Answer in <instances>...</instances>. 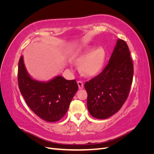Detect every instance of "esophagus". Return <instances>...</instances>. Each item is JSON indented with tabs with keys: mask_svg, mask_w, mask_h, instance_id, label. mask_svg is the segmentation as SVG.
<instances>
[{
	"mask_svg": "<svg viewBox=\"0 0 154 154\" xmlns=\"http://www.w3.org/2000/svg\"><path fill=\"white\" fill-rule=\"evenodd\" d=\"M77 83H78V85L79 87V88H80V89H82V88H83V83L82 81H78L77 82Z\"/></svg>",
	"mask_w": 154,
	"mask_h": 154,
	"instance_id": "34e87169",
	"label": "esophagus"
}]
</instances>
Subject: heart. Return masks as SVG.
<instances>
[{"mask_svg": "<svg viewBox=\"0 0 154 154\" xmlns=\"http://www.w3.org/2000/svg\"><path fill=\"white\" fill-rule=\"evenodd\" d=\"M105 52L102 47L93 49L88 45L82 49L73 58V62L80 65L79 68L83 75L93 77L98 74L103 66Z\"/></svg>", "mask_w": 154, "mask_h": 154, "instance_id": "obj_1", "label": "heart"}]
</instances>
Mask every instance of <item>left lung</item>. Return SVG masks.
<instances>
[{
    "label": "left lung",
    "instance_id": "obj_1",
    "mask_svg": "<svg viewBox=\"0 0 154 154\" xmlns=\"http://www.w3.org/2000/svg\"><path fill=\"white\" fill-rule=\"evenodd\" d=\"M133 74L128 47L119 38L103 71L85 83L87 109L91 115L103 119L118 112L128 96Z\"/></svg>",
    "mask_w": 154,
    "mask_h": 154
}]
</instances>
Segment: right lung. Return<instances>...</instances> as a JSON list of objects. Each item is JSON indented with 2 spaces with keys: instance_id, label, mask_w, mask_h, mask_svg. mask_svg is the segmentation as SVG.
Segmentation results:
<instances>
[{
  "instance_id": "1",
  "label": "right lung",
  "mask_w": 154,
  "mask_h": 154,
  "mask_svg": "<svg viewBox=\"0 0 154 154\" xmlns=\"http://www.w3.org/2000/svg\"><path fill=\"white\" fill-rule=\"evenodd\" d=\"M18 87L29 108L42 119L58 122L66 115L78 91L75 80L57 76L47 82L36 80L27 72L21 56L18 62Z\"/></svg>"
}]
</instances>
